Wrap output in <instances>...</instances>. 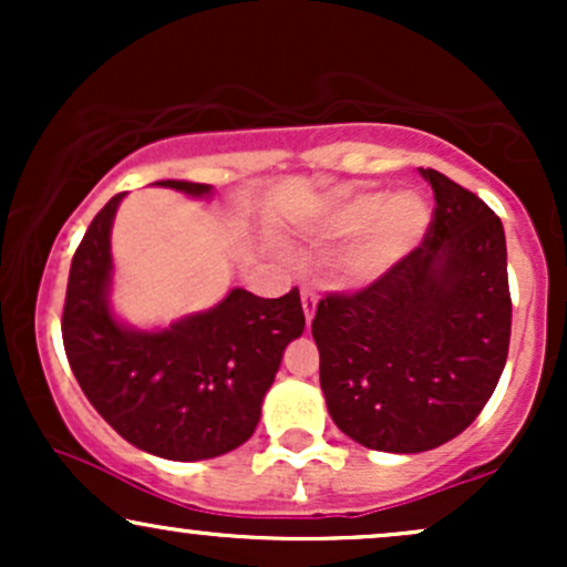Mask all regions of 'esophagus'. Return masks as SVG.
Wrapping results in <instances>:
<instances>
[{
    "instance_id": "obj_1",
    "label": "esophagus",
    "mask_w": 567,
    "mask_h": 567,
    "mask_svg": "<svg viewBox=\"0 0 567 567\" xmlns=\"http://www.w3.org/2000/svg\"><path fill=\"white\" fill-rule=\"evenodd\" d=\"M301 303H303L306 322H311V317H315V309H317V290L309 288V285H303V288H301Z\"/></svg>"
}]
</instances>
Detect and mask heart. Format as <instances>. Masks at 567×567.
<instances>
[{
	"label": "heart",
	"instance_id": "1",
	"mask_svg": "<svg viewBox=\"0 0 567 567\" xmlns=\"http://www.w3.org/2000/svg\"><path fill=\"white\" fill-rule=\"evenodd\" d=\"M429 220L432 210L415 192H343L328 202L317 234L336 243L357 236L343 256L341 271L349 282L368 285L421 243Z\"/></svg>",
	"mask_w": 567,
	"mask_h": 567
}]
</instances>
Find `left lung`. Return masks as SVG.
Listing matches in <instances>:
<instances>
[{
    "mask_svg": "<svg viewBox=\"0 0 567 567\" xmlns=\"http://www.w3.org/2000/svg\"><path fill=\"white\" fill-rule=\"evenodd\" d=\"M421 175L437 202L424 243L368 288L328 292L311 322L330 419L386 453H424L458 437L509 354L501 218L432 167Z\"/></svg>",
    "mask_w": 567,
    "mask_h": 567,
    "instance_id": "left-lung-1",
    "label": "left lung"
}]
</instances>
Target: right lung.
<instances>
[{
	"instance_id": "obj_1",
	"label": "right lung",
	"mask_w": 567,
	"mask_h": 567,
	"mask_svg": "<svg viewBox=\"0 0 567 567\" xmlns=\"http://www.w3.org/2000/svg\"><path fill=\"white\" fill-rule=\"evenodd\" d=\"M192 197L207 184L157 181ZM125 192L84 231L69 271L63 347L84 396L130 445L171 461L216 458L256 432L282 351L303 333L298 288L258 298L243 288L167 330H130L109 309L112 224Z\"/></svg>"
}]
</instances>
